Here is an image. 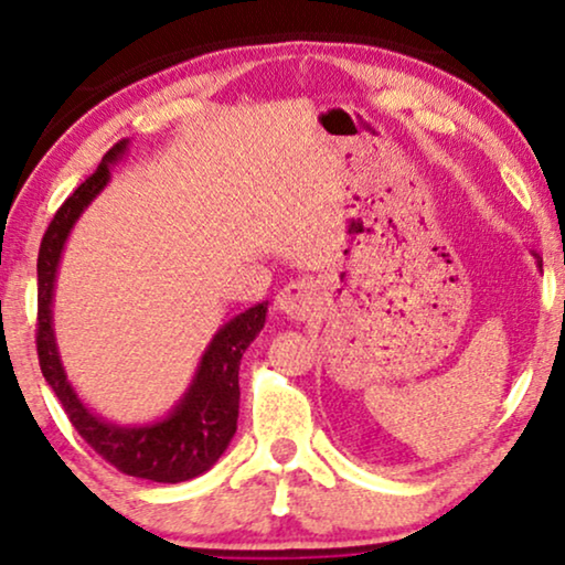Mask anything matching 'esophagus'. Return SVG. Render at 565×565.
Segmentation results:
<instances>
[{
  "label": "esophagus",
  "instance_id": "obj_1",
  "mask_svg": "<svg viewBox=\"0 0 565 565\" xmlns=\"http://www.w3.org/2000/svg\"><path fill=\"white\" fill-rule=\"evenodd\" d=\"M319 303H321V288L313 280H296L285 285L275 298L277 311L296 321H306L308 316H313Z\"/></svg>",
  "mask_w": 565,
  "mask_h": 565
}]
</instances>
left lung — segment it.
<instances>
[{
	"instance_id": "1",
	"label": "left lung",
	"mask_w": 565,
	"mask_h": 565,
	"mask_svg": "<svg viewBox=\"0 0 565 565\" xmlns=\"http://www.w3.org/2000/svg\"><path fill=\"white\" fill-rule=\"evenodd\" d=\"M535 259H537V265H540V267H543V259H540V257H537V254H535Z\"/></svg>"
}]
</instances>
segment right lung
Wrapping results in <instances>:
<instances>
[{"label": "right lung", "mask_w": 565, "mask_h": 565, "mask_svg": "<svg viewBox=\"0 0 565 565\" xmlns=\"http://www.w3.org/2000/svg\"><path fill=\"white\" fill-rule=\"evenodd\" d=\"M126 149L128 141H120L105 153L97 172L66 198L45 231L38 252V360L45 383L56 393L68 422L92 450L126 476L157 483H180L211 470L234 437L238 419V365L246 347L265 327L267 303L252 306L249 311L234 316L215 331L200 358L190 388L164 419L120 427L84 406L74 385L68 383L53 334V285H56L61 252L74 223L110 182V164L120 161Z\"/></svg>", "instance_id": "right-lung-1"}]
</instances>
